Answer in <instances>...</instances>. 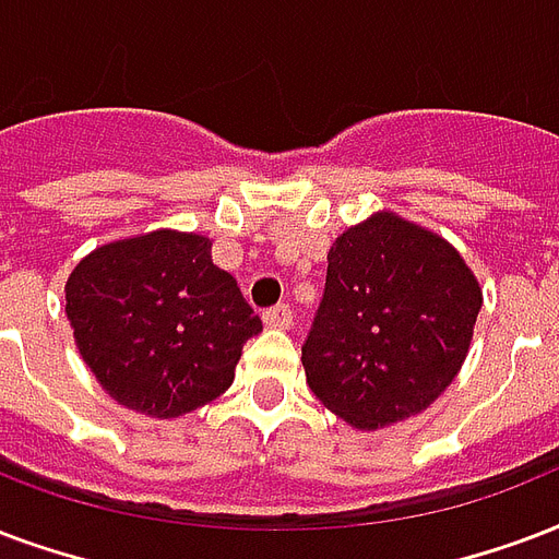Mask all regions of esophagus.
Wrapping results in <instances>:
<instances>
[{"label": "esophagus", "instance_id": "esophagus-1", "mask_svg": "<svg viewBox=\"0 0 559 559\" xmlns=\"http://www.w3.org/2000/svg\"><path fill=\"white\" fill-rule=\"evenodd\" d=\"M263 322L270 328H289L293 325V310L289 305H272L263 310Z\"/></svg>", "mask_w": 559, "mask_h": 559}]
</instances>
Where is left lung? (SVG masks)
I'll use <instances>...</instances> for the list:
<instances>
[{"mask_svg": "<svg viewBox=\"0 0 559 559\" xmlns=\"http://www.w3.org/2000/svg\"><path fill=\"white\" fill-rule=\"evenodd\" d=\"M478 310V281L449 242L374 213L328 251L301 346L310 390L357 428L416 416L460 372Z\"/></svg>", "mask_w": 559, "mask_h": 559, "instance_id": "1", "label": "left lung"}]
</instances>
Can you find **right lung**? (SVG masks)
I'll list each match as a JSON object with an SVG mask.
<instances>
[{"instance_id": "add662e5", "label": "right lung", "mask_w": 559, "mask_h": 559, "mask_svg": "<svg viewBox=\"0 0 559 559\" xmlns=\"http://www.w3.org/2000/svg\"><path fill=\"white\" fill-rule=\"evenodd\" d=\"M67 317L110 399L169 419L234 381L261 317L199 234L155 231L102 246L67 281Z\"/></svg>"}]
</instances>
